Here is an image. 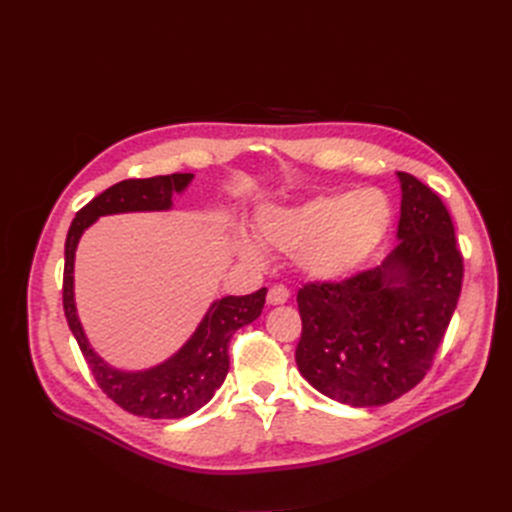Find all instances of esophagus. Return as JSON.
Returning <instances> with one entry per match:
<instances>
[{"label": "esophagus", "mask_w": 512, "mask_h": 512, "mask_svg": "<svg viewBox=\"0 0 512 512\" xmlns=\"http://www.w3.org/2000/svg\"><path fill=\"white\" fill-rule=\"evenodd\" d=\"M288 297H290L288 288H286V286H282V284H275V286H271V288H269L267 301H269V305H282V303H286V301H288Z\"/></svg>", "instance_id": "34e87169"}]
</instances>
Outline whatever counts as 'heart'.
<instances>
[{"instance_id":"obj_1","label":"heart","mask_w":512,"mask_h":512,"mask_svg":"<svg viewBox=\"0 0 512 512\" xmlns=\"http://www.w3.org/2000/svg\"><path fill=\"white\" fill-rule=\"evenodd\" d=\"M391 224V205L378 190L322 194L290 207L258 211L256 235L277 252L292 254L297 269L318 282H337L361 269ZM237 252L258 262L262 245L239 230Z\"/></svg>"}]
</instances>
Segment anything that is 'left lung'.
I'll use <instances>...</instances> for the list:
<instances>
[{
  "instance_id": "left-lung-1",
  "label": "left lung",
  "mask_w": 512,
  "mask_h": 512,
  "mask_svg": "<svg viewBox=\"0 0 512 512\" xmlns=\"http://www.w3.org/2000/svg\"><path fill=\"white\" fill-rule=\"evenodd\" d=\"M395 250L376 269L299 294L301 376L354 408L384 406L425 378L459 301L463 258L440 196L408 173Z\"/></svg>"
}]
</instances>
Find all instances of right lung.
Wrapping results in <instances>:
<instances>
[{
	"mask_svg": "<svg viewBox=\"0 0 512 512\" xmlns=\"http://www.w3.org/2000/svg\"><path fill=\"white\" fill-rule=\"evenodd\" d=\"M192 179V173H175L119 181L76 213L66 237L64 312L68 327L100 389L126 412L145 418H183L207 404L228 374L230 337L260 316L267 288L213 301L198 329L170 359L143 371H123L108 365L85 337L74 303V254L83 232L102 215L168 211L173 196L188 188Z\"/></svg>",
	"mask_w": 512,
	"mask_h": 512,
	"instance_id": "right-lung-1",
	"label": "right lung"
}]
</instances>
